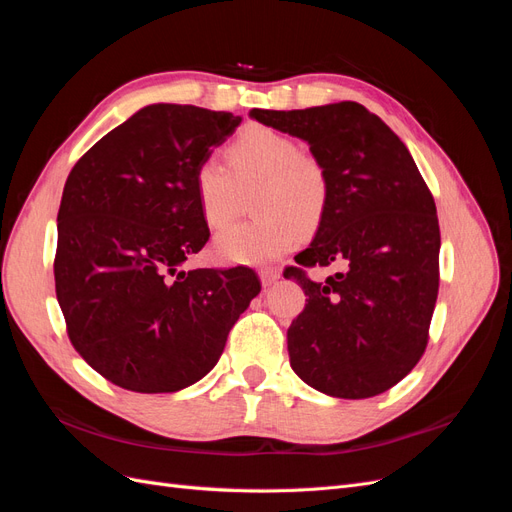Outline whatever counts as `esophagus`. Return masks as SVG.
Instances as JSON below:
<instances>
[{
	"instance_id": "34e87169",
	"label": "esophagus",
	"mask_w": 512,
	"mask_h": 512,
	"mask_svg": "<svg viewBox=\"0 0 512 512\" xmlns=\"http://www.w3.org/2000/svg\"><path fill=\"white\" fill-rule=\"evenodd\" d=\"M258 275H260L262 286H271V284H275V282L282 277L280 269H273V267H262V269L258 271Z\"/></svg>"
}]
</instances>
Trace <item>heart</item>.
<instances>
[{"instance_id":"heart-1","label":"heart","mask_w":512,"mask_h":512,"mask_svg":"<svg viewBox=\"0 0 512 512\" xmlns=\"http://www.w3.org/2000/svg\"><path fill=\"white\" fill-rule=\"evenodd\" d=\"M226 168L213 158L198 162L194 194L203 222L220 230L237 218L243 196L254 194L252 224L224 230L213 256L224 265L262 267L280 260L305 239L329 205L331 181L324 164L301 153L299 143L267 126L245 128L224 151Z\"/></svg>"}]
</instances>
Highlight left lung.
<instances>
[{
  "label": "left lung",
  "mask_w": 512,
  "mask_h": 512,
  "mask_svg": "<svg viewBox=\"0 0 512 512\" xmlns=\"http://www.w3.org/2000/svg\"><path fill=\"white\" fill-rule=\"evenodd\" d=\"M262 126L297 136L329 173V205L303 267L337 262L324 282L294 277L307 303L288 329L290 365L312 389L367 399L406 378L427 346L438 299L440 226L433 196L401 138L359 102L305 111L252 108Z\"/></svg>",
  "instance_id": "1"
}]
</instances>
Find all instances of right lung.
I'll return each mask as SVG.
<instances>
[{
	"label": "right lung",
	"mask_w": 512,
	"mask_h": 512,
	"mask_svg": "<svg viewBox=\"0 0 512 512\" xmlns=\"http://www.w3.org/2000/svg\"><path fill=\"white\" fill-rule=\"evenodd\" d=\"M239 123L226 111L149 104L68 175L57 301L76 352L121 389L175 393L205 378L260 292L252 269H181L209 239L194 170Z\"/></svg>",
	"instance_id": "right-lung-1"
}]
</instances>
